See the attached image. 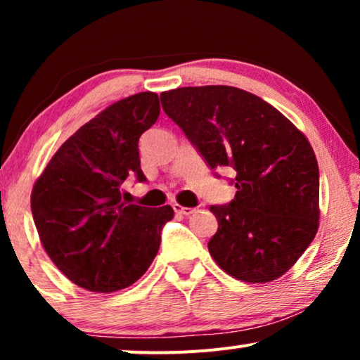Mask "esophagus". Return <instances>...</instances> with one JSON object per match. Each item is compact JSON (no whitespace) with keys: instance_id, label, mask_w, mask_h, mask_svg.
<instances>
[{"instance_id":"obj_1","label":"esophagus","mask_w":360,"mask_h":360,"mask_svg":"<svg viewBox=\"0 0 360 360\" xmlns=\"http://www.w3.org/2000/svg\"><path fill=\"white\" fill-rule=\"evenodd\" d=\"M172 206H174L175 213H179V214L191 216L193 213H196V208H186V206H181V205H179V203H175V205H172Z\"/></svg>"}]
</instances>
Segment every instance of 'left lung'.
<instances>
[{
	"instance_id": "8db88e82",
	"label": "left lung",
	"mask_w": 360,
	"mask_h": 360,
	"mask_svg": "<svg viewBox=\"0 0 360 360\" xmlns=\"http://www.w3.org/2000/svg\"><path fill=\"white\" fill-rule=\"evenodd\" d=\"M160 101L211 170L236 172L234 200L210 206L218 219L208 243L216 264L249 283L282 277L319 224V170L307 137L240 88L185 86Z\"/></svg>"
}]
</instances>
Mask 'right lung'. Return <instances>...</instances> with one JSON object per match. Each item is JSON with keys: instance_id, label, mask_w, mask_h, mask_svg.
<instances>
[{"instance_id": "right-lung-1", "label": "right lung", "mask_w": 360, "mask_h": 360, "mask_svg": "<svg viewBox=\"0 0 360 360\" xmlns=\"http://www.w3.org/2000/svg\"><path fill=\"white\" fill-rule=\"evenodd\" d=\"M160 115L157 93L108 106L63 142L32 188L31 210L41 243L57 269L96 293L126 288L159 252L170 206L122 201V184L146 181L139 137Z\"/></svg>"}]
</instances>
